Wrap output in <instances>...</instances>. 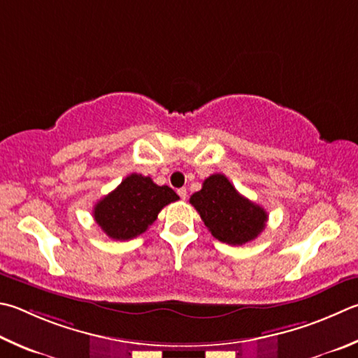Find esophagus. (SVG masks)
I'll return each instance as SVG.
<instances>
[{"label": "esophagus", "instance_id": "1", "mask_svg": "<svg viewBox=\"0 0 358 358\" xmlns=\"http://www.w3.org/2000/svg\"><path fill=\"white\" fill-rule=\"evenodd\" d=\"M178 196L181 200H186L187 199V189L186 187H181V189H178Z\"/></svg>", "mask_w": 358, "mask_h": 358}]
</instances>
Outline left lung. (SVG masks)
<instances>
[{"label":"left lung","instance_id":"8db88e82","mask_svg":"<svg viewBox=\"0 0 358 358\" xmlns=\"http://www.w3.org/2000/svg\"><path fill=\"white\" fill-rule=\"evenodd\" d=\"M189 201L211 235L230 245L253 241L268 222L264 208L241 196L222 173L210 175Z\"/></svg>","mask_w":358,"mask_h":358}]
</instances>
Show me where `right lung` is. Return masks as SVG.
<instances>
[{
  "label": "right lung",
  "instance_id": "right-lung-1",
  "mask_svg": "<svg viewBox=\"0 0 358 358\" xmlns=\"http://www.w3.org/2000/svg\"><path fill=\"white\" fill-rule=\"evenodd\" d=\"M178 199L172 187L131 173L94 206V219L109 238L128 241L144 233L162 208Z\"/></svg>",
  "mask_w": 358,
  "mask_h": 358
}]
</instances>
